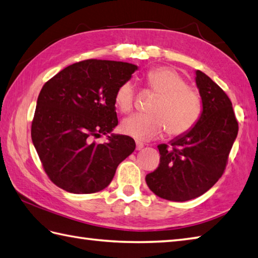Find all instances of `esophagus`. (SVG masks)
Masks as SVG:
<instances>
[{"label": "esophagus", "instance_id": "obj_1", "mask_svg": "<svg viewBox=\"0 0 258 258\" xmlns=\"http://www.w3.org/2000/svg\"><path fill=\"white\" fill-rule=\"evenodd\" d=\"M144 144L143 143H139V141H136V149L137 150H141L144 148Z\"/></svg>", "mask_w": 258, "mask_h": 258}]
</instances>
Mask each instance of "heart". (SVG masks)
Masks as SVG:
<instances>
[{
    "label": "heart",
    "mask_w": 258,
    "mask_h": 258,
    "mask_svg": "<svg viewBox=\"0 0 258 258\" xmlns=\"http://www.w3.org/2000/svg\"><path fill=\"white\" fill-rule=\"evenodd\" d=\"M147 88L158 94L151 103V114H134L121 123L122 133L136 139L149 140L164 134L179 137L189 133L202 117L201 93L188 87V82L172 68L159 67L146 75ZM137 99L135 85L130 80L122 82L114 93V103L120 111L128 113Z\"/></svg>",
    "instance_id": "b5f03b06"
}]
</instances>
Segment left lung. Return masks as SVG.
<instances>
[{
	"label": "left lung",
	"instance_id": "1",
	"mask_svg": "<svg viewBox=\"0 0 258 258\" xmlns=\"http://www.w3.org/2000/svg\"><path fill=\"white\" fill-rule=\"evenodd\" d=\"M203 113L189 133L158 146L160 164L146 176L160 198L186 202L199 197L223 176L238 134V122L227 94L204 72L196 71Z\"/></svg>",
	"mask_w": 258,
	"mask_h": 258
}]
</instances>
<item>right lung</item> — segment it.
Wrapping results in <instances>:
<instances>
[{"label": "right lung", "mask_w": 258, "mask_h": 258, "mask_svg": "<svg viewBox=\"0 0 258 258\" xmlns=\"http://www.w3.org/2000/svg\"><path fill=\"white\" fill-rule=\"evenodd\" d=\"M136 70L128 62L89 59L64 68L42 87L31 137L54 185L73 194L100 191L133 154L129 136H108L104 144L94 139L118 124L114 93Z\"/></svg>", "instance_id": "obj_1"}]
</instances>
